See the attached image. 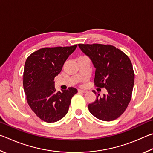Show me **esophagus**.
Masks as SVG:
<instances>
[{
	"mask_svg": "<svg viewBox=\"0 0 153 153\" xmlns=\"http://www.w3.org/2000/svg\"><path fill=\"white\" fill-rule=\"evenodd\" d=\"M78 92H79V93H86V91L81 90V89H79V90H78Z\"/></svg>",
	"mask_w": 153,
	"mask_h": 153,
	"instance_id": "34e87169",
	"label": "esophagus"
}]
</instances>
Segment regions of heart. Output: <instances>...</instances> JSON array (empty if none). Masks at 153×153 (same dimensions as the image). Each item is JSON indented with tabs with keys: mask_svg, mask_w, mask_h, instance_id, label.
<instances>
[{
	"mask_svg": "<svg viewBox=\"0 0 153 153\" xmlns=\"http://www.w3.org/2000/svg\"><path fill=\"white\" fill-rule=\"evenodd\" d=\"M81 57H83V56H81Z\"/></svg>",
	"mask_w": 153,
	"mask_h": 153,
	"instance_id": "b5f03b06",
	"label": "heart"
}]
</instances>
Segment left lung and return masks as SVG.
Masks as SVG:
<instances>
[{"label": "left lung", "mask_w": 153, "mask_h": 153, "mask_svg": "<svg viewBox=\"0 0 153 153\" xmlns=\"http://www.w3.org/2000/svg\"><path fill=\"white\" fill-rule=\"evenodd\" d=\"M79 48L92 60L95 69V87L105 88L108 94L93 91L97 98L88 108L95 117L112 121L124 113L132 98L134 72L130 58L112 45L79 44Z\"/></svg>", "instance_id": "1"}]
</instances>
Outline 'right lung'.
<instances>
[{
    "label": "right lung",
    "mask_w": 153,
    "mask_h": 153,
    "mask_svg": "<svg viewBox=\"0 0 153 153\" xmlns=\"http://www.w3.org/2000/svg\"><path fill=\"white\" fill-rule=\"evenodd\" d=\"M76 47L77 44L41 48L25 61L23 84L27 101L36 116L45 122H56L65 116L72 97L77 93L73 87L56 91L53 82Z\"/></svg>",
    "instance_id": "add662e5"
}]
</instances>
